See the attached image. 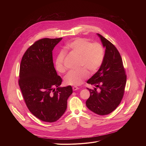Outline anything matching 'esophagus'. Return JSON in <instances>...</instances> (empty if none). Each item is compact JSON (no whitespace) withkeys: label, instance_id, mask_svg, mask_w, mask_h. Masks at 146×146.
<instances>
[{"label":"esophagus","instance_id":"34e87169","mask_svg":"<svg viewBox=\"0 0 146 146\" xmlns=\"http://www.w3.org/2000/svg\"><path fill=\"white\" fill-rule=\"evenodd\" d=\"M79 89V88L78 87H76V86H74L73 87V90L74 91H77V90H78Z\"/></svg>","mask_w":146,"mask_h":146}]
</instances>
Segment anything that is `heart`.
I'll return each mask as SVG.
<instances>
[{"mask_svg": "<svg viewBox=\"0 0 146 146\" xmlns=\"http://www.w3.org/2000/svg\"><path fill=\"white\" fill-rule=\"evenodd\" d=\"M69 48L73 53L80 56L79 70L69 72L65 77V84L70 86H80L89 76L88 70L91 74L96 73L102 66L105 59V50L99 43H91L86 38H77L68 44ZM65 52L61 51L55 60V68L58 72L64 73ZM88 70L87 71V70Z\"/></svg>", "mask_w": 146, "mask_h": 146, "instance_id": "b5f03b06", "label": "heart"}]
</instances>
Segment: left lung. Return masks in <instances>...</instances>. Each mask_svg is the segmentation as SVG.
I'll return each instance as SVG.
<instances>
[{
	"mask_svg": "<svg viewBox=\"0 0 146 146\" xmlns=\"http://www.w3.org/2000/svg\"><path fill=\"white\" fill-rule=\"evenodd\" d=\"M105 48V59L98 70L87 81L94 85V90L87 88L90 96L86 101L87 107L98 115H107L119 105L126 85L125 75L121 56L116 47L100 34L97 33ZM98 87L100 91H96Z\"/></svg>",
	"mask_w": 146,
	"mask_h": 146,
	"instance_id": "1",
	"label": "left lung"
}]
</instances>
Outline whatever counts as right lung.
<instances>
[{
    "mask_svg": "<svg viewBox=\"0 0 146 146\" xmlns=\"http://www.w3.org/2000/svg\"><path fill=\"white\" fill-rule=\"evenodd\" d=\"M62 39L44 38L36 41L25 52L19 68L18 84L28 109L48 122L57 121L64 114L73 93L70 86L59 87L62 78L54 66L52 50Z\"/></svg>",
    "mask_w": 146,
    "mask_h": 146,
    "instance_id": "add662e5",
    "label": "right lung"
}]
</instances>
